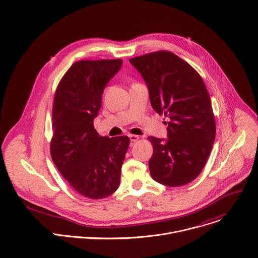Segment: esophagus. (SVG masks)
Here are the masks:
<instances>
[{
  "mask_svg": "<svg viewBox=\"0 0 258 258\" xmlns=\"http://www.w3.org/2000/svg\"><path fill=\"white\" fill-rule=\"evenodd\" d=\"M129 138H130V141H131V146L139 139V136L137 135H129Z\"/></svg>",
  "mask_w": 258,
  "mask_h": 258,
  "instance_id": "1",
  "label": "esophagus"
}]
</instances>
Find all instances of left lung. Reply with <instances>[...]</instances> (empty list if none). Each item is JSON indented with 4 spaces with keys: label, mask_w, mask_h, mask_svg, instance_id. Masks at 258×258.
Instances as JSON below:
<instances>
[{
    "label": "left lung",
    "mask_w": 258,
    "mask_h": 258,
    "mask_svg": "<svg viewBox=\"0 0 258 258\" xmlns=\"http://www.w3.org/2000/svg\"><path fill=\"white\" fill-rule=\"evenodd\" d=\"M149 92L153 110L167 117V139L148 137L153 154L152 178L167 186L192 181L212 150L216 123L211 99L201 76L170 51L131 58Z\"/></svg>",
    "instance_id": "left-lung-1"
}]
</instances>
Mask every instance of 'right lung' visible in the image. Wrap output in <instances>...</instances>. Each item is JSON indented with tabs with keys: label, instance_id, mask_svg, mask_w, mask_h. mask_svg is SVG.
<instances>
[{
	"label": "right lung",
	"instance_id": "add662e5",
	"mask_svg": "<svg viewBox=\"0 0 258 258\" xmlns=\"http://www.w3.org/2000/svg\"><path fill=\"white\" fill-rule=\"evenodd\" d=\"M122 63V59L77 61L54 96L52 160L75 190L93 200L109 197L119 187L130 144L127 136L103 137L94 127L104 90Z\"/></svg>",
	"mask_w": 258,
	"mask_h": 258
}]
</instances>
